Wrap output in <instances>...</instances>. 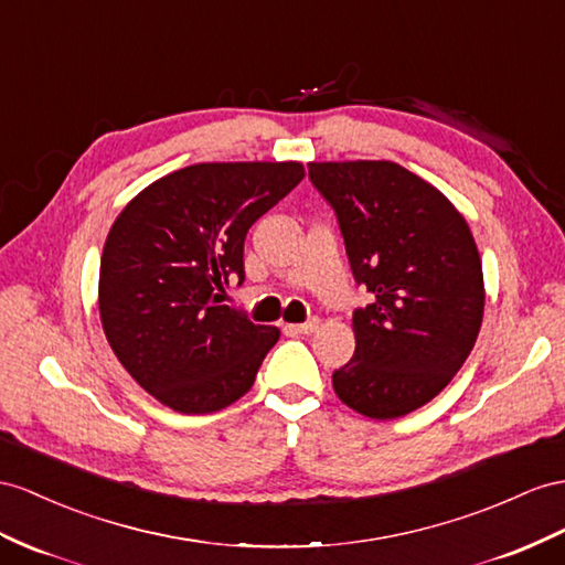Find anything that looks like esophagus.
I'll return each mask as SVG.
<instances>
[{"label": "esophagus", "mask_w": 565, "mask_h": 565, "mask_svg": "<svg viewBox=\"0 0 565 565\" xmlns=\"http://www.w3.org/2000/svg\"><path fill=\"white\" fill-rule=\"evenodd\" d=\"M317 327H320V320H317V317H310V320L296 324V331L298 334H312V331H317Z\"/></svg>", "instance_id": "esophagus-1"}]
</instances>
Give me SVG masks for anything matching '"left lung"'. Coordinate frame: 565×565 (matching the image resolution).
<instances>
[{"label": "left lung", "instance_id": "8db88e82", "mask_svg": "<svg viewBox=\"0 0 565 565\" xmlns=\"http://www.w3.org/2000/svg\"><path fill=\"white\" fill-rule=\"evenodd\" d=\"M353 279L355 353L331 374L345 406L392 420L425 406L466 363L484 312L482 263L462 214L394 162H312Z\"/></svg>", "mask_w": 565, "mask_h": 565}]
</instances>
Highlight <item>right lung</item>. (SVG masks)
I'll list each match as a JSON object with an SVG mask.
<instances>
[{
    "instance_id": "obj_1",
    "label": "right lung",
    "mask_w": 565,
    "mask_h": 565,
    "mask_svg": "<svg viewBox=\"0 0 565 565\" xmlns=\"http://www.w3.org/2000/svg\"><path fill=\"white\" fill-rule=\"evenodd\" d=\"M306 177L298 162L193 164L154 181L114 222L99 265V317L126 372L183 415L216 413L250 392L279 341L224 306L245 279L248 228Z\"/></svg>"
}]
</instances>
